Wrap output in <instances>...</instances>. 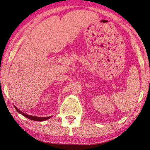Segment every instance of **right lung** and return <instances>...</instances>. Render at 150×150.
<instances>
[{"label": "right lung", "instance_id": "right-lung-1", "mask_svg": "<svg viewBox=\"0 0 150 150\" xmlns=\"http://www.w3.org/2000/svg\"><path fill=\"white\" fill-rule=\"evenodd\" d=\"M15 108L16 109V110H17V111H18V113H20L21 114H22V115L24 116L25 117L28 118V119H31V120H36V121H43V120H47V119H50V118L51 117V116H50V117H37L31 116V115H27V114H25V113H22L21 111H20V110H18V109H17V108H16L15 106Z\"/></svg>", "mask_w": 150, "mask_h": 150}]
</instances>
